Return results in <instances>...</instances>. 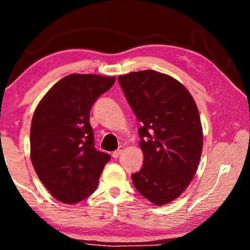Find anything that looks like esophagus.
Here are the masks:
<instances>
[{
    "label": "esophagus",
    "instance_id": "1",
    "mask_svg": "<svg viewBox=\"0 0 250 250\" xmlns=\"http://www.w3.org/2000/svg\"><path fill=\"white\" fill-rule=\"evenodd\" d=\"M122 151H124V146H120L115 152H112V156H113V158H115V159H117L118 156H119V155L122 153Z\"/></svg>",
    "mask_w": 250,
    "mask_h": 250
}]
</instances>
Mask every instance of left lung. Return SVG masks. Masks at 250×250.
I'll use <instances>...</instances> for the list:
<instances>
[{
  "label": "left lung",
  "mask_w": 250,
  "mask_h": 250,
  "mask_svg": "<svg viewBox=\"0 0 250 250\" xmlns=\"http://www.w3.org/2000/svg\"><path fill=\"white\" fill-rule=\"evenodd\" d=\"M140 122L141 170L131 175L134 188L155 205L179 197L196 173L203 150L200 113L188 89L155 70L118 77Z\"/></svg>",
  "instance_id": "1"
}]
</instances>
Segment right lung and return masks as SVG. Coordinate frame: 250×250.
I'll return each instance as SVG.
<instances>
[{"label":"right lung","instance_id":"1","mask_svg":"<svg viewBox=\"0 0 250 250\" xmlns=\"http://www.w3.org/2000/svg\"><path fill=\"white\" fill-rule=\"evenodd\" d=\"M115 77L71 74L50 88L34 112L31 160L48 192L66 204L95 192L110 155L95 147L89 124L92 104Z\"/></svg>","mask_w":250,"mask_h":250}]
</instances>
